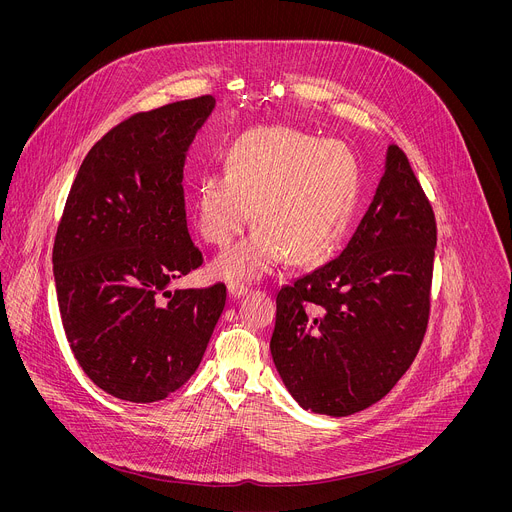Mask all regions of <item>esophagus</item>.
Listing matches in <instances>:
<instances>
[{
	"label": "esophagus",
	"instance_id": "1",
	"mask_svg": "<svg viewBox=\"0 0 512 512\" xmlns=\"http://www.w3.org/2000/svg\"><path fill=\"white\" fill-rule=\"evenodd\" d=\"M227 291H229V298L237 300V298H241V296L247 294V287H245L243 283H229Z\"/></svg>",
	"mask_w": 512,
	"mask_h": 512
}]
</instances>
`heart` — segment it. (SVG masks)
<instances>
[{
    "label": "heart",
    "mask_w": 512,
    "mask_h": 512,
    "mask_svg": "<svg viewBox=\"0 0 512 512\" xmlns=\"http://www.w3.org/2000/svg\"><path fill=\"white\" fill-rule=\"evenodd\" d=\"M358 162L340 139H316L287 125L241 133L225 154V174H204L194 216L206 243L227 247L251 218V237L218 257L225 279H259L285 257L294 265L324 259L346 233L358 198Z\"/></svg>",
    "instance_id": "1"
}]
</instances>
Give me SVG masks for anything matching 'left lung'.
<instances>
[{"label":"left lung","mask_w":512,"mask_h":512,"mask_svg":"<svg viewBox=\"0 0 512 512\" xmlns=\"http://www.w3.org/2000/svg\"><path fill=\"white\" fill-rule=\"evenodd\" d=\"M435 239L421 184L389 145L375 198L344 251L277 291L269 348L300 407L344 417L397 385L425 334Z\"/></svg>","instance_id":"obj_1"}]
</instances>
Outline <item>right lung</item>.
<instances>
[{"label": "right lung", "mask_w": 512, "mask_h": 512, "mask_svg": "<svg viewBox=\"0 0 512 512\" xmlns=\"http://www.w3.org/2000/svg\"><path fill=\"white\" fill-rule=\"evenodd\" d=\"M214 97L137 113L83 160L52 265L66 340L105 393L154 403L198 369L227 287L170 289L202 265L184 210V160Z\"/></svg>", "instance_id": "right-lung-1"}]
</instances>
